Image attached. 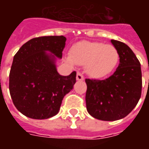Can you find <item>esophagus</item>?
<instances>
[{"mask_svg":"<svg viewBox=\"0 0 149 149\" xmlns=\"http://www.w3.org/2000/svg\"><path fill=\"white\" fill-rule=\"evenodd\" d=\"M77 81H84V76L81 72H77Z\"/></svg>","mask_w":149,"mask_h":149,"instance_id":"obj_1","label":"esophagus"}]
</instances>
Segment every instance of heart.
<instances>
[{
    "label": "heart",
    "instance_id": "1",
    "mask_svg": "<svg viewBox=\"0 0 149 149\" xmlns=\"http://www.w3.org/2000/svg\"><path fill=\"white\" fill-rule=\"evenodd\" d=\"M118 50L112 45L97 41H81L70 49L68 61L72 64L85 65L88 76L100 79L109 76L118 65Z\"/></svg>",
    "mask_w": 149,
    "mask_h": 149
}]
</instances>
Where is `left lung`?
<instances>
[{
	"label": "left lung",
	"instance_id": "left-lung-1",
	"mask_svg": "<svg viewBox=\"0 0 149 149\" xmlns=\"http://www.w3.org/2000/svg\"><path fill=\"white\" fill-rule=\"evenodd\" d=\"M118 50L120 64L104 80L85 79L86 108L94 118L113 121L125 117L137 104L141 96V63L126 44L111 40Z\"/></svg>",
	"mask_w": 149,
	"mask_h": 149
}]
</instances>
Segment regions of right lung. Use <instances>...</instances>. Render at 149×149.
Here are the masks:
<instances>
[{
  "label": "right lung",
  "instance_id": "right-lung-1",
  "mask_svg": "<svg viewBox=\"0 0 149 149\" xmlns=\"http://www.w3.org/2000/svg\"><path fill=\"white\" fill-rule=\"evenodd\" d=\"M65 41L64 36L36 37L15 54L9 93L17 109L27 117L43 120L56 115L64 97L72 89L77 72L61 76L55 64L56 56L62 57Z\"/></svg>",
  "mask_w": 149,
  "mask_h": 149
}]
</instances>
